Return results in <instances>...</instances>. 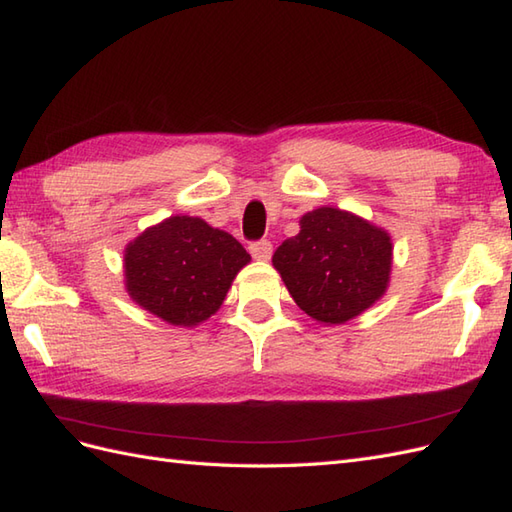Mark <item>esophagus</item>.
<instances>
[{
    "instance_id": "obj_1",
    "label": "esophagus",
    "mask_w": 512,
    "mask_h": 512,
    "mask_svg": "<svg viewBox=\"0 0 512 512\" xmlns=\"http://www.w3.org/2000/svg\"><path fill=\"white\" fill-rule=\"evenodd\" d=\"M248 251H251V255L259 261H268L272 255V244L268 240H257V242H251Z\"/></svg>"
}]
</instances>
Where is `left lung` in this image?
Segmentation results:
<instances>
[{"instance_id":"left-lung-1","label":"left lung","mask_w":512,"mask_h":512,"mask_svg":"<svg viewBox=\"0 0 512 512\" xmlns=\"http://www.w3.org/2000/svg\"><path fill=\"white\" fill-rule=\"evenodd\" d=\"M390 264V235L334 207L305 213L299 235L272 255L294 303L325 325L371 307L386 292Z\"/></svg>"}]
</instances>
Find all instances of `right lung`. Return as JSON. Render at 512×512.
Listing matches in <instances>:
<instances>
[{
	"label": "right lung",
	"mask_w": 512,
	"mask_h": 512,
	"mask_svg": "<svg viewBox=\"0 0 512 512\" xmlns=\"http://www.w3.org/2000/svg\"><path fill=\"white\" fill-rule=\"evenodd\" d=\"M248 261L233 235L200 218L174 216L128 244L126 290L165 323L192 327L218 310Z\"/></svg>",
	"instance_id": "right-lung-1"
}]
</instances>
